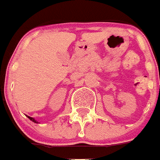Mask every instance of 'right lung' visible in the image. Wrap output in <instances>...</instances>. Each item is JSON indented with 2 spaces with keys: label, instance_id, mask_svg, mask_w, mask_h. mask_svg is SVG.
I'll list each match as a JSON object with an SVG mask.
<instances>
[{
  "label": "right lung",
  "instance_id": "1",
  "mask_svg": "<svg viewBox=\"0 0 160 160\" xmlns=\"http://www.w3.org/2000/svg\"><path fill=\"white\" fill-rule=\"evenodd\" d=\"M28 118H29L30 120H31V121H34V122H36L35 120H34V119H33V118H32V117H30V116H28Z\"/></svg>",
  "mask_w": 160,
  "mask_h": 160
}]
</instances>
